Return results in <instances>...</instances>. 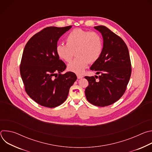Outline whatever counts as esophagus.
I'll list each match as a JSON object with an SVG mask.
<instances>
[{"label": "esophagus", "mask_w": 152, "mask_h": 152, "mask_svg": "<svg viewBox=\"0 0 152 152\" xmlns=\"http://www.w3.org/2000/svg\"><path fill=\"white\" fill-rule=\"evenodd\" d=\"M77 79H81L82 78L83 76L82 75H77Z\"/></svg>", "instance_id": "obj_1"}]
</instances>
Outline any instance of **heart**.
I'll return each mask as SVG.
<instances>
[{
	"instance_id": "heart-1",
	"label": "heart",
	"mask_w": 152,
	"mask_h": 152,
	"mask_svg": "<svg viewBox=\"0 0 152 152\" xmlns=\"http://www.w3.org/2000/svg\"><path fill=\"white\" fill-rule=\"evenodd\" d=\"M103 49L101 37L95 32L75 29L66 38V45L56 47L58 56L66 62L71 61L76 52L77 57L68 64V70L77 74L83 72L90 63L100 58Z\"/></svg>"
}]
</instances>
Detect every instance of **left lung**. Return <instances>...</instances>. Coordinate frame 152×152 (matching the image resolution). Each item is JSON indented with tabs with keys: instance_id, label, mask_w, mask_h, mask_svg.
Listing matches in <instances>:
<instances>
[{
	"instance_id": "1",
	"label": "left lung",
	"mask_w": 152,
	"mask_h": 152,
	"mask_svg": "<svg viewBox=\"0 0 152 152\" xmlns=\"http://www.w3.org/2000/svg\"><path fill=\"white\" fill-rule=\"evenodd\" d=\"M94 28L102 34L103 43L102 54L90 69L100 75L98 81L94 76L85 77L89 83L85 93L90 103L103 107L115 103L124 93L131 75V64L128 48L120 37L103 26Z\"/></svg>"
}]
</instances>
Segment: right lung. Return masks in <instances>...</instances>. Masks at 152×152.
<instances>
[{
  "instance_id": "add662e5",
  "label": "right lung",
  "mask_w": 152,
  "mask_h": 152,
  "mask_svg": "<svg viewBox=\"0 0 152 152\" xmlns=\"http://www.w3.org/2000/svg\"><path fill=\"white\" fill-rule=\"evenodd\" d=\"M71 28H45L25 47L20 67L21 77L28 96L41 106L55 107L63 103L77 79L72 72L61 73L66 69V65L56 53L59 38Z\"/></svg>"
}]
</instances>
